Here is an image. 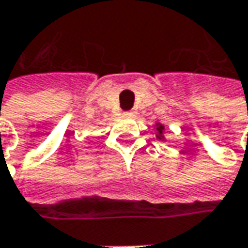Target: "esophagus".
<instances>
[{"instance_id": "34e87169", "label": "esophagus", "mask_w": 248, "mask_h": 248, "mask_svg": "<svg viewBox=\"0 0 248 248\" xmlns=\"http://www.w3.org/2000/svg\"><path fill=\"white\" fill-rule=\"evenodd\" d=\"M124 114H125L127 117H134L135 111H134V110H129V111H124Z\"/></svg>"}]
</instances>
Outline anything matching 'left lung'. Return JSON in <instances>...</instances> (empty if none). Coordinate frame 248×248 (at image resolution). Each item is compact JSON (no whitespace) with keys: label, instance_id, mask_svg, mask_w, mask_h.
Returning <instances> with one entry per match:
<instances>
[{"label":"left lung","instance_id":"left-lung-1","mask_svg":"<svg viewBox=\"0 0 248 248\" xmlns=\"http://www.w3.org/2000/svg\"><path fill=\"white\" fill-rule=\"evenodd\" d=\"M156 138L164 140V125L161 123H156Z\"/></svg>","mask_w":248,"mask_h":248}]
</instances>
